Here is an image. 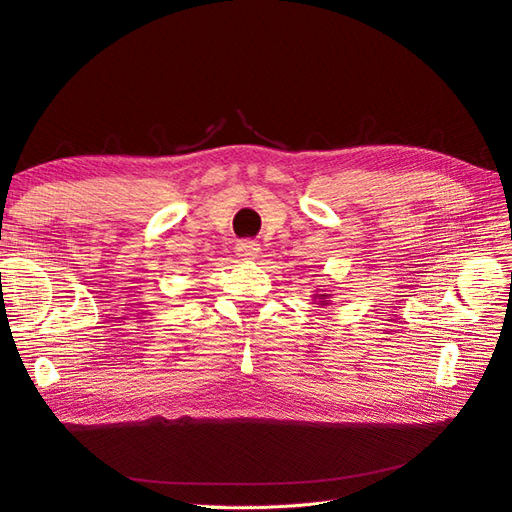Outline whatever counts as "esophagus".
I'll use <instances>...</instances> for the list:
<instances>
[{
    "mask_svg": "<svg viewBox=\"0 0 512 512\" xmlns=\"http://www.w3.org/2000/svg\"><path fill=\"white\" fill-rule=\"evenodd\" d=\"M235 250H237V254L241 256V258H256L258 254H260V245L256 243V241H239L237 243V247H235Z\"/></svg>",
    "mask_w": 512,
    "mask_h": 512,
    "instance_id": "34e87169",
    "label": "esophagus"
}]
</instances>
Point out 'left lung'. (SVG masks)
Returning <instances> with one entry per match:
<instances>
[{"label": "left lung", "instance_id": "obj_1", "mask_svg": "<svg viewBox=\"0 0 512 512\" xmlns=\"http://www.w3.org/2000/svg\"><path fill=\"white\" fill-rule=\"evenodd\" d=\"M322 297H327V294H322Z\"/></svg>", "mask_w": 512, "mask_h": 512}]
</instances>
